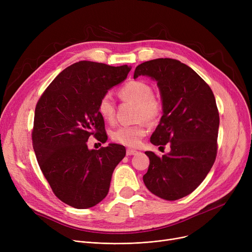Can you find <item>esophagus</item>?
<instances>
[{
	"instance_id": "esophagus-1",
	"label": "esophagus",
	"mask_w": 252,
	"mask_h": 252,
	"mask_svg": "<svg viewBox=\"0 0 252 252\" xmlns=\"http://www.w3.org/2000/svg\"><path fill=\"white\" fill-rule=\"evenodd\" d=\"M138 151L137 150H134V149H126V155L129 156V155H135L137 154Z\"/></svg>"
}]
</instances>
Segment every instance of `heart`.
<instances>
[{
    "instance_id": "1",
    "label": "heart",
    "mask_w": 252,
    "mask_h": 252,
    "mask_svg": "<svg viewBox=\"0 0 252 252\" xmlns=\"http://www.w3.org/2000/svg\"><path fill=\"white\" fill-rule=\"evenodd\" d=\"M118 95L123 100L136 103L135 118L138 123L130 126H121L116 127L111 134L112 140L127 147H136L143 137L147 134V121L155 124L159 121L163 113L162 100L153 94V88L150 84L143 81H130L118 91ZM97 109L103 119L113 123L115 119V105L109 94L103 95Z\"/></svg>"
}]
</instances>
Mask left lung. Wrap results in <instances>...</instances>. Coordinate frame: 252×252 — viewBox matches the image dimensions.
<instances>
[{"label": "left lung", "mask_w": 252, "mask_h": 252, "mask_svg": "<svg viewBox=\"0 0 252 252\" xmlns=\"http://www.w3.org/2000/svg\"><path fill=\"white\" fill-rule=\"evenodd\" d=\"M155 78L161 92L163 115L150 142L170 152L149 157L143 176L147 189L174 201L192 193L203 182L218 153L220 115L210 87L188 65L171 58H158L138 65L134 78ZM159 147V148H160Z\"/></svg>", "instance_id": "8db88e82"}]
</instances>
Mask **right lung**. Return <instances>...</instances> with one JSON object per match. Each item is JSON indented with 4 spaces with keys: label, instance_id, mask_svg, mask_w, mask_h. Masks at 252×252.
Returning a JSON list of instances; mask_svg holds the SVG:
<instances>
[{
    "label": "right lung",
    "instance_id": "add662e5",
    "mask_svg": "<svg viewBox=\"0 0 252 252\" xmlns=\"http://www.w3.org/2000/svg\"><path fill=\"white\" fill-rule=\"evenodd\" d=\"M127 65L79 61L61 71L39 97L32 130L39 168L55 196L74 208L95 206L108 194L126 148L109 144L89 150L91 136L107 140L100 98L126 78Z\"/></svg>",
    "mask_w": 252,
    "mask_h": 252
}]
</instances>
